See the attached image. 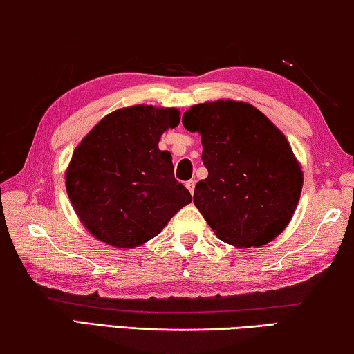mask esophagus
<instances>
[{"label": "esophagus", "instance_id": "1", "mask_svg": "<svg viewBox=\"0 0 354 354\" xmlns=\"http://www.w3.org/2000/svg\"><path fill=\"white\" fill-rule=\"evenodd\" d=\"M185 187L189 189L190 194H194V190H195V181H194V179H190V181L185 183Z\"/></svg>", "mask_w": 354, "mask_h": 354}]
</instances>
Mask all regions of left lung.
I'll list each match as a JSON object with an SVG mask.
<instances>
[{
    "label": "left lung",
    "mask_w": 354,
    "mask_h": 354,
    "mask_svg": "<svg viewBox=\"0 0 354 354\" xmlns=\"http://www.w3.org/2000/svg\"><path fill=\"white\" fill-rule=\"evenodd\" d=\"M183 124L201 134L207 178L196 183L194 203L220 241L250 248L279 236L303 187L286 136L254 106L232 100L192 106Z\"/></svg>",
    "instance_id": "left-lung-1"
}]
</instances>
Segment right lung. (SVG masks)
<instances>
[{
  "label": "right lung",
  "instance_id": "add662e5",
  "mask_svg": "<svg viewBox=\"0 0 354 354\" xmlns=\"http://www.w3.org/2000/svg\"><path fill=\"white\" fill-rule=\"evenodd\" d=\"M176 107L137 104L106 115L81 140L65 173L75 212L93 237L134 248L164 230L190 192L173 175L158 143L179 124Z\"/></svg>",
  "mask_w": 354,
  "mask_h": 354
}]
</instances>
